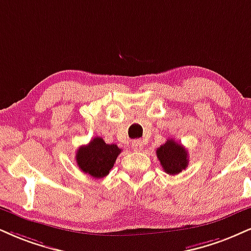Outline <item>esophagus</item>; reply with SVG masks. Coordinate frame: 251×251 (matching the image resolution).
I'll use <instances>...</instances> for the list:
<instances>
[{
  "instance_id": "1",
  "label": "esophagus",
  "mask_w": 251,
  "mask_h": 251,
  "mask_svg": "<svg viewBox=\"0 0 251 251\" xmlns=\"http://www.w3.org/2000/svg\"><path fill=\"white\" fill-rule=\"evenodd\" d=\"M132 147H133V150L135 151V152H138V151H141L144 149V143L138 139V140L132 141Z\"/></svg>"
}]
</instances>
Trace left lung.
Here are the masks:
<instances>
[{
    "label": "left lung",
    "mask_w": 251,
    "mask_h": 251,
    "mask_svg": "<svg viewBox=\"0 0 251 251\" xmlns=\"http://www.w3.org/2000/svg\"><path fill=\"white\" fill-rule=\"evenodd\" d=\"M156 156L162 170L170 175L179 174L188 166V152L182 145L173 139H168L156 150Z\"/></svg>",
    "instance_id": "left-lung-1"
}]
</instances>
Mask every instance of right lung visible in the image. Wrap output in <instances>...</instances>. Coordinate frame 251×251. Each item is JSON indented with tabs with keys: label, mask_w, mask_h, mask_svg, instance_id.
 Listing matches in <instances>:
<instances>
[{
	"label": "right lung",
	"mask_w": 251,
	"mask_h": 251,
	"mask_svg": "<svg viewBox=\"0 0 251 251\" xmlns=\"http://www.w3.org/2000/svg\"><path fill=\"white\" fill-rule=\"evenodd\" d=\"M120 152L117 145H108L100 137H96L86 146L78 149L76 161L80 171L100 179L110 173Z\"/></svg>",
	"instance_id": "right-lung-1"
}]
</instances>
